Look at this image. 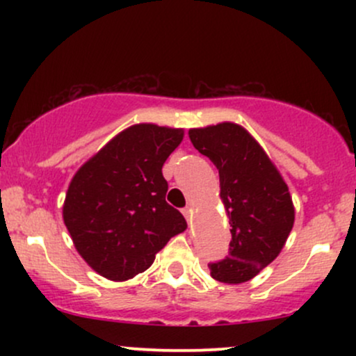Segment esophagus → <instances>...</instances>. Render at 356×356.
Segmentation results:
<instances>
[{
	"mask_svg": "<svg viewBox=\"0 0 356 356\" xmlns=\"http://www.w3.org/2000/svg\"><path fill=\"white\" fill-rule=\"evenodd\" d=\"M182 214H184V218H186L187 220H191V218H192V207L191 206H186L182 209Z\"/></svg>",
	"mask_w": 356,
	"mask_h": 356,
	"instance_id": "1",
	"label": "esophagus"
}]
</instances>
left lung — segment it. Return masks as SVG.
Segmentation results:
<instances>
[{
    "instance_id": "left-lung-1",
    "label": "left lung",
    "mask_w": 356,
    "mask_h": 356,
    "mask_svg": "<svg viewBox=\"0 0 356 356\" xmlns=\"http://www.w3.org/2000/svg\"><path fill=\"white\" fill-rule=\"evenodd\" d=\"M192 145L218 167L220 199L229 216V254L209 264L227 284L252 280L276 259L295 222L288 186L246 129L232 122L191 129Z\"/></svg>"
}]
</instances>
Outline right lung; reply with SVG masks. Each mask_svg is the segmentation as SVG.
I'll list each match as a JSON object with an SVG mask.
<instances>
[{
    "label": "right lung",
    "instance_id": "1",
    "mask_svg": "<svg viewBox=\"0 0 356 356\" xmlns=\"http://www.w3.org/2000/svg\"><path fill=\"white\" fill-rule=\"evenodd\" d=\"M182 129L137 124L125 129L76 170L63 220L79 254L107 280L145 271L184 216L165 202L162 165L182 142Z\"/></svg>",
    "mask_w": 356,
    "mask_h": 356
}]
</instances>
